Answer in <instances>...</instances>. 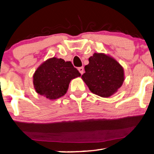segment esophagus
I'll use <instances>...</instances> for the list:
<instances>
[{"label":"esophagus","mask_w":154,"mask_h":154,"mask_svg":"<svg viewBox=\"0 0 154 154\" xmlns=\"http://www.w3.org/2000/svg\"><path fill=\"white\" fill-rule=\"evenodd\" d=\"M78 70H79V71L81 74H83V72H84V69H83V67L82 66V67H79L78 68Z\"/></svg>","instance_id":"obj_1"}]
</instances>
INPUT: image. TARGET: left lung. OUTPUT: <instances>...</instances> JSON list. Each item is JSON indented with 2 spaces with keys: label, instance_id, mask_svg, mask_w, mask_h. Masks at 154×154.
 <instances>
[{
  "label": "left lung",
  "instance_id": "left-lung-1",
  "mask_svg": "<svg viewBox=\"0 0 154 154\" xmlns=\"http://www.w3.org/2000/svg\"><path fill=\"white\" fill-rule=\"evenodd\" d=\"M82 76L91 92L102 97L113 95L124 80L123 68L116 60L103 54H94Z\"/></svg>",
  "mask_w": 154,
  "mask_h": 154
}]
</instances>
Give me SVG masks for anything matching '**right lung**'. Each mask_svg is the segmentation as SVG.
I'll use <instances>...</instances> for the list:
<instances>
[{"label":"right lung","instance_id":"1","mask_svg":"<svg viewBox=\"0 0 154 154\" xmlns=\"http://www.w3.org/2000/svg\"><path fill=\"white\" fill-rule=\"evenodd\" d=\"M79 76L80 72L71 62L54 57L36 69L33 83L36 92L54 100L64 96L71 80Z\"/></svg>","mask_w":154,"mask_h":154}]
</instances>
